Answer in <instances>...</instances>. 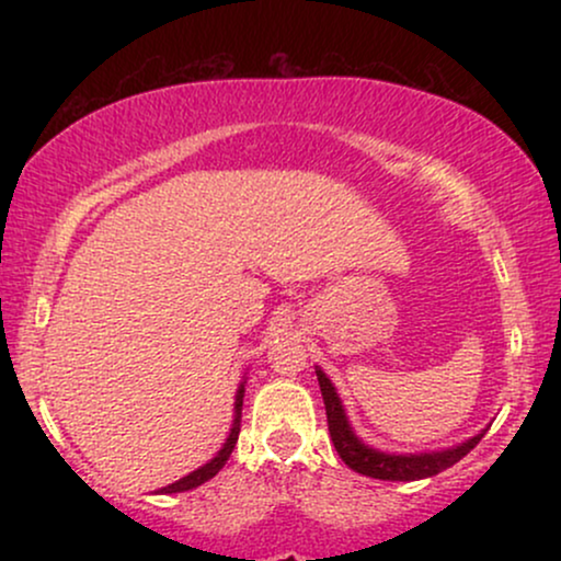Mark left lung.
I'll list each match as a JSON object with an SVG mask.
<instances>
[{"label": "left lung", "instance_id": "1", "mask_svg": "<svg viewBox=\"0 0 561 561\" xmlns=\"http://www.w3.org/2000/svg\"><path fill=\"white\" fill-rule=\"evenodd\" d=\"M317 377H319L321 398H324L327 424H330V437L334 448H337L340 459H343L353 472L366 474V478L401 480V482L433 478V474L454 467L459 459H465L469 450L482 440V435H485V430H482V433L469 437L465 443H459V446L433 450V454H385V450L369 448L364 440H358L356 433H353V427L347 424L343 401H340L332 379L321 369H317Z\"/></svg>", "mask_w": 561, "mask_h": 561}]
</instances>
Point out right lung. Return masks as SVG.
<instances>
[{
    "instance_id": "right-lung-1",
    "label": "right lung",
    "mask_w": 561,
    "mask_h": 561,
    "mask_svg": "<svg viewBox=\"0 0 561 561\" xmlns=\"http://www.w3.org/2000/svg\"><path fill=\"white\" fill-rule=\"evenodd\" d=\"M242 398H244V382L240 385V390H237V398H234V424H231V433L227 437V443H224V448L218 450L214 459L208 461V465H203L195 472H190L186 478L171 482V485L160 488L158 493H184V491H192V488L203 485V482H208L210 478H216L218 472H221V467L227 465V459L231 456V450L237 446V437H240V422H242Z\"/></svg>"
}]
</instances>
